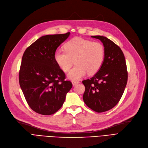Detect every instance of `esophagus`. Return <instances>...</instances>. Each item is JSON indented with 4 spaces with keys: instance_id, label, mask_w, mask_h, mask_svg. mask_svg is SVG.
<instances>
[{
    "instance_id": "34e87169",
    "label": "esophagus",
    "mask_w": 148,
    "mask_h": 148,
    "mask_svg": "<svg viewBox=\"0 0 148 148\" xmlns=\"http://www.w3.org/2000/svg\"><path fill=\"white\" fill-rule=\"evenodd\" d=\"M71 83H72V84L73 85V86H75L76 84H77L78 83H79V82L78 81H72V82H71Z\"/></svg>"
}]
</instances>
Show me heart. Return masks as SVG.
Here are the masks:
<instances>
[{"mask_svg": "<svg viewBox=\"0 0 148 148\" xmlns=\"http://www.w3.org/2000/svg\"><path fill=\"white\" fill-rule=\"evenodd\" d=\"M65 52L57 51L53 59L64 72L69 70L75 62L76 65L67 75V78L77 81L88 73L92 75L101 68L104 60V47L100 42L79 38L70 40L64 45Z\"/></svg>", "mask_w": 148, "mask_h": 148, "instance_id": "1", "label": "heart"}]
</instances>
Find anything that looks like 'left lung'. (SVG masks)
Wrapping results in <instances>:
<instances>
[{
  "label": "left lung",
  "instance_id": "1",
  "mask_svg": "<svg viewBox=\"0 0 148 148\" xmlns=\"http://www.w3.org/2000/svg\"><path fill=\"white\" fill-rule=\"evenodd\" d=\"M99 39L104 47L105 56L99 70L83 81L85 86L83 101L96 112H103L117 104L126 87L128 73L125 56L121 49L106 37L91 36Z\"/></svg>",
  "mask_w": 148,
  "mask_h": 148
}]
</instances>
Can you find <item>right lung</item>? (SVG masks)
Instances as JSON below:
<instances>
[{"mask_svg":"<svg viewBox=\"0 0 148 148\" xmlns=\"http://www.w3.org/2000/svg\"><path fill=\"white\" fill-rule=\"evenodd\" d=\"M70 33L41 36L26 49L19 73L20 85L33 110L49 115L59 110L72 88L54 61L57 47Z\"/></svg>","mask_w":148,"mask_h":148,"instance_id":"add662e5","label":"right lung"}]
</instances>
